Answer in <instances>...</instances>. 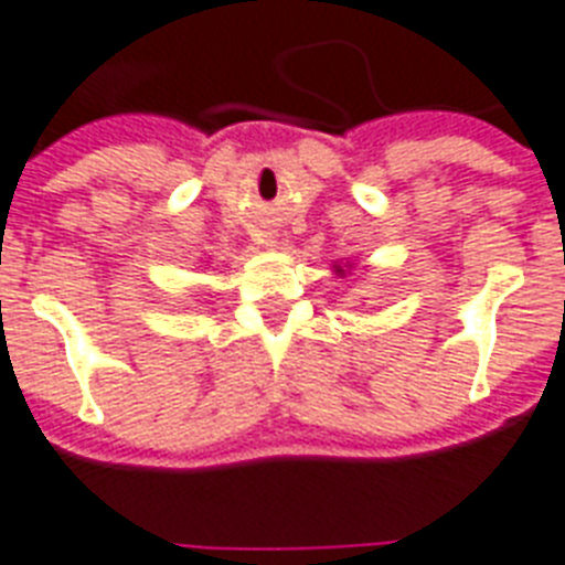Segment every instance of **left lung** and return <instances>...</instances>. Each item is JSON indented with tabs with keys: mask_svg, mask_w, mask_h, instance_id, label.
<instances>
[{
	"mask_svg": "<svg viewBox=\"0 0 565 565\" xmlns=\"http://www.w3.org/2000/svg\"><path fill=\"white\" fill-rule=\"evenodd\" d=\"M335 268H338V270H344V268H341V265H335Z\"/></svg>",
	"mask_w": 565,
	"mask_h": 565,
	"instance_id": "8db88e82",
	"label": "left lung"
}]
</instances>
